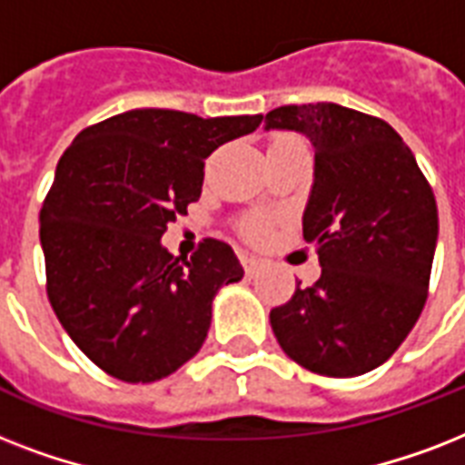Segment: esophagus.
Returning <instances> with one entry per match:
<instances>
[{
	"label": "esophagus",
	"instance_id": "esophagus-1",
	"mask_svg": "<svg viewBox=\"0 0 465 465\" xmlns=\"http://www.w3.org/2000/svg\"><path fill=\"white\" fill-rule=\"evenodd\" d=\"M241 262H243V270H246L248 275H255V272H258L262 265V262L258 261V258H253V255H243V258H241Z\"/></svg>",
	"mask_w": 465,
	"mask_h": 465
}]
</instances>
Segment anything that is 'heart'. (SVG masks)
<instances>
[{"instance_id": "b5f03b06", "label": "heart", "mask_w": 465, "mask_h": 465, "mask_svg": "<svg viewBox=\"0 0 465 465\" xmlns=\"http://www.w3.org/2000/svg\"><path fill=\"white\" fill-rule=\"evenodd\" d=\"M243 232H246L248 239H253V241H262V239H268V233H270V224H268V219H262V217H253V219H248L246 224H243Z\"/></svg>"}]
</instances>
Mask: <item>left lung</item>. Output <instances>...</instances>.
I'll return each mask as SVG.
<instances>
[{
    "label": "left lung",
    "mask_w": 465,
    "mask_h": 465,
    "mask_svg": "<svg viewBox=\"0 0 465 465\" xmlns=\"http://www.w3.org/2000/svg\"><path fill=\"white\" fill-rule=\"evenodd\" d=\"M265 130L313 144L304 239L321 277L297 284L270 325L287 357L321 376L381 367L418 323L440 233L437 203L401 134L381 118L338 104L282 105Z\"/></svg>",
    "instance_id": "8db88e82"
}]
</instances>
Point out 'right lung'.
Returning a JSON list of instances; mask_svg holds the SVG:
<instances>
[{
  "mask_svg": "<svg viewBox=\"0 0 465 465\" xmlns=\"http://www.w3.org/2000/svg\"><path fill=\"white\" fill-rule=\"evenodd\" d=\"M261 120L137 108L86 127L64 149L40 212L47 299L105 374L159 381L203 347L212 299L243 268L224 241L204 239L188 261L161 236L200 200L204 159Z\"/></svg>",
  "mask_w": 465,
  "mask_h": 465,
  "instance_id": "add662e5",
  "label": "right lung"
}]
</instances>
